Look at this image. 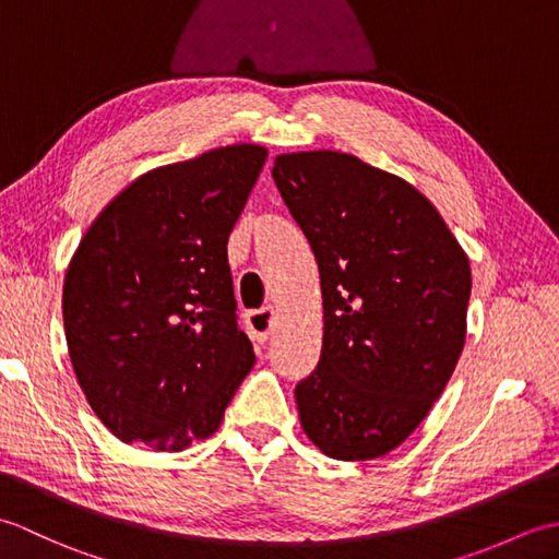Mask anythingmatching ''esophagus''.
I'll return each mask as SVG.
<instances>
[{"label":"esophagus","mask_w":559,"mask_h":559,"mask_svg":"<svg viewBox=\"0 0 559 559\" xmlns=\"http://www.w3.org/2000/svg\"><path fill=\"white\" fill-rule=\"evenodd\" d=\"M247 329L257 343H264L273 329V307H261V310L247 312Z\"/></svg>","instance_id":"1"}]
</instances>
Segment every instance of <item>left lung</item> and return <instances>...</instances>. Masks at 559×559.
I'll return each mask as SVG.
<instances>
[{
	"label": "left lung",
	"instance_id": "1",
	"mask_svg": "<svg viewBox=\"0 0 559 559\" xmlns=\"http://www.w3.org/2000/svg\"><path fill=\"white\" fill-rule=\"evenodd\" d=\"M271 175L324 298L322 355L295 386L302 430L331 459H379L425 420L459 362L468 257L418 189L348 153H283Z\"/></svg>",
	"mask_w": 559,
	"mask_h": 559
}]
</instances>
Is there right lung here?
Segmentation results:
<instances>
[{"label": "right lung", "instance_id": "1", "mask_svg": "<svg viewBox=\"0 0 559 559\" xmlns=\"http://www.w3.org/2000/svg\"><path fill=\"white\" fill-rule=\"evenodd\" d=\"M264 163V146L235 144L141 175L69 261V358L93 413L127 444L180 451L211 437L252 370L228 237Z\"/></svg>", "mask_w": 559, "mask_h": 559}]
</instances>
